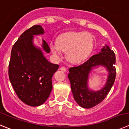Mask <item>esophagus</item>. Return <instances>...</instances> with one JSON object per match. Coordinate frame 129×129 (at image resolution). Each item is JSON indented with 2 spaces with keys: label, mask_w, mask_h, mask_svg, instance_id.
Here are the masks:
<instances>
[{
  "label": "esophagus",
  "mask_w": 129,
  "mask_h": 129,
  "mask_svg": "<svg viewBox=\"0 0 129 129\" xmlns=\"http://www.w3.org/2000/svg\"><path fill=\"white\" fill-rule=\"evenodd\" d=\"M60 70H61L63 72H66L67 71V69H66V68L65 67H63V66H62V67L60 68Z\"/></svg>",
  "instance_id": "34e87169"
}]
</instances>
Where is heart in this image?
<instances>
[{"mask_svg": "<svg viewBox=\"0 0 129 129\" xmlns=\"http://www.w3.org/2000/svg\"><path fill=\"white\" fill-rule=\"evenodd\" d=\"M93 43L92 36L86 32H71L59 37L57 43H51L50 48L54 55L58 56L62 51H67L70 62L77 63L90 53Z\"/></svg>", "mask_w": 129, "mask_h": 129, "instance_id": "obj_1", "label": "heart"}]
</instances>
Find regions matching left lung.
I'll list each match as a JSON object with an SVG mask.
<instances>
[{
	"label": "left lung",
	"instance_id": "8db88e82",
	"mask_svg": "<svg viewBox=\"0 0 129 129\" xmlns=\"http://www.w3.org/2000/svg\"><path fill=\"white\" fill-rule=\"evenodd\" d=\"M116 57L113 50L106 45L101 52L93 55L84 63L69 68L68 78L71 83L73 96L79 106L84 108H91L101 103L110 91L116 78ZM104 66L108 74L107 82L101 90L95 92L89 90L87 83L89 73L93 67Z\"/></svg>",
	"mask_w": 129,
	"mask_h": 129
}]
</instances>
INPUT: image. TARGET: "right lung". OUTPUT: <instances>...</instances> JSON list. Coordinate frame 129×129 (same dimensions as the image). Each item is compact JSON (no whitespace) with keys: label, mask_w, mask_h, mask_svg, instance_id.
Returning a JSON list of instances; mask_svg holds the SVG:
<instances>
[{"label":"right lung","mask_w":129,"mask_h":129,"mask_svg":"<svg viewBox=\"0 0 129 129\" xmlns=\"http://www.w3.org/2000/svg\"><path fill=\"white\" fill-rule=\"evenodd\" d=\"M44 34L41 25H34L25 30L12 48L9 64V78L18 98L30 106L41 105L52 90L51 78L59 66L50 63L40 48L34 45V35ZM43 50L50 52L43 40Z\"/></svg>","instance_id":"obj_1"}]
</instances>
